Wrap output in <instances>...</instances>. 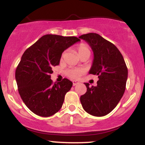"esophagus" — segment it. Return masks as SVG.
<instances>
[{"instance_id":"34e87169","label":"esophagus","mask_w":145,"mask_h":145,"mask_svg":"<svg viewBox=\"0 0 145 145\" xmlns=\"http://www.w3.org/2000/svg\"><path fill=\"white\" fill-rule=\"evenodd\" d=\"M79 84V82H78V81H73L72 82L73 86H76V85Z\"/></svg>"}]
</instances>
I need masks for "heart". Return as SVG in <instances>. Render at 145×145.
I'll return each mask as SVG.
<instances>
[{
    "instance_id": "b5f03b06",
    "label": "heart",
    "mask_w": 145,
    "mask_h": 145,
    "mask_svg": "<svg viewBox=\"0 0 145 145\" xmlns=\"http://www.w3.org/2000/svg\"><path fill=\"white\" fill-rule=\"evenodd\" d=\"M77 51H78L79 54H82V52H86V51H90L89 48L84 43H81L80 45H79V46L77 47ZM63 56H64V53H63L61 56V58H63ZM83 73V71L81 69H77V68H72V69H69L66 71V74L68 77L70 78L76 79H78L79 77Z\"/></svg>"
}]
</instances>
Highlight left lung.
Here are the masks:
<instances>
[{
	"mask_svg": "<svg viewBox=\"0 0 145 145\" xmlns=\"http://www.w3.org/2000/svg\"><path fill=\"white\" fill-rule=\"evenodd\" d=\"M89 44L94 54L89 74H96L99 80L96 86L85 83L87 91L80 97L85 111L101 117L116 108L126 88L128 69L122 54L114 44L96 33L79 37Z\"/></svg>",
	"mask_w": 145,
	"mask_h": 145,
	"instance_id": "8db88e82",
	"label": "left lung"
}]
</instances>
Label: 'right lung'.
<instances>
[{"instance_id":"add662e5","label":"right lung","mask_w":145,"mask_h":145,"mask_svg":"<svg viewBox=\"0 0 145 145\" xmlns=\"http://www.w3.org/2000/svg\"><path fill=\"white\" fill-rule=\"evenodd\" d=\"M80 39L56 35L43 36L23 53L15 73L18 91L25 104L37 116L49 117L61 109L72 82L64 78L52 84V68L59 64L63 51Z\"/></svg>"}]
</instances>
